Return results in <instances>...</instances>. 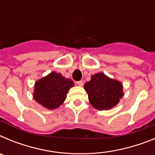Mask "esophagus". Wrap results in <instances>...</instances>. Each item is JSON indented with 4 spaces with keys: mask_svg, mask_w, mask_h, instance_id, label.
<instances>
[{
    "mask_svg": "<svg viewBox=\"0 0 155 155\" xmlns=\"http://www.w3.org/2000/svg\"><path fill=\"white\" fill-rule=\"evenodd\" d=\"M77 84H78L79 86H83V84H84V81H77Z\"/></svg>",
    "mask_w": 155,
    "mask_h": 155,
    "instance_id": "1",
    "label": "esophagus"
}]
</instances>
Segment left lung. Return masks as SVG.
<instances>
[{
  "instance_id": "1",
  "label": "left lung",
  "mask_w": 155,
  "mask_h": 155,
  "mask_svg": "<svg viewBox=\"0 0 155 155\" xmlns=\"http://www.w3.org/2000/svg\"><path fill=\"white\" fill-rule=\"evenodd\" d=\"M88 100L93 107L98 110L112 109L124 96L123 84L103 73L92 75L91 80L84 84Z\"/></svg>"
}]
</instances>
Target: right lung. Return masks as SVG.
<instances>
[{
	"label": "right lung",
	"mask_w": 155,
	"mask_h": 155,
	"mask_svg": "<svg viewBox=\"0 0 155 155\" xmlns=\"http://www.w3.org/2000/svg\"><path fill=\"white\" fill-rule=\"evenodd\" d=\"M74 85L71 79L65 78L60 73L51 72L35 82L33 98L46 109H55L62 105Z\"/></svg>",
	"instance_id": "right-lung-1"
}]
</instances>
